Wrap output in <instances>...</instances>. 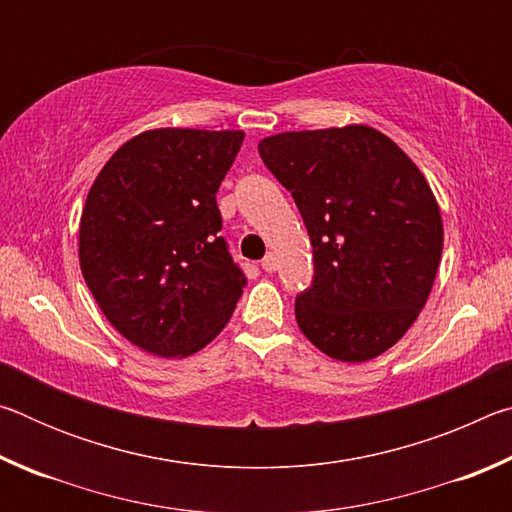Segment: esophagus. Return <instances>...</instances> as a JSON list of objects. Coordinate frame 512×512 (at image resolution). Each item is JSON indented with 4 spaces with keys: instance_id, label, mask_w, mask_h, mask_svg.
<instances>
[{
    "instance_id": "obj_1",
    "label": "esophagus",
    "mask_w": 512,
    "mask_h": 512,
    "mask_svg": "<svg viewBox=\"0 0 512 512\" xmlns=\"http://www.w3.org/2000/svg\"><path fill=\"white\" fill-rule=\"evenodd\" d=\"M262 268L266 273H273L277 268V257L273 253H268L264 259H262Z\"/></svg>"
}]
</instances>
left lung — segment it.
Here are the masks:
<instances>
[{
  "instance_id": "obj_1",
  "label": "left lung",
  "mask_w": 512,
  "mask_h": 512,
  "mask_svg": "<svg viewBox=\"0 0 512 512\" xmlns=\"http://www.w3.org/2000/svg\"><path fill=\"white\" fill-rule=\"evenodd\" d=\"M259 155L291 192L314 248V280L296 298L302 334L350 363L393 348L443 255V221L420 169L370 126L273 135Z\"/></svg>"
}]
</instances>
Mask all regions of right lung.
Segmentation results:
<instances>
[{
	"instance_id": "obj_1",
	"label": "right lung",
	"mask_w": 512,
	"mask_h": 512,
	"mask_svg": "<svg viewBox=\"0 0 512 512\" xmlns=\"http://www.w3.org/2000/svg\"><path fill=\"white\" fill-rule=\"evenodd\" d=\"M241 131L158 128L106 162L85 201V284L121 336L158 357H187L228 323L246 287L219 232L216 192Z\"/></svg>"
}]
</instances>
